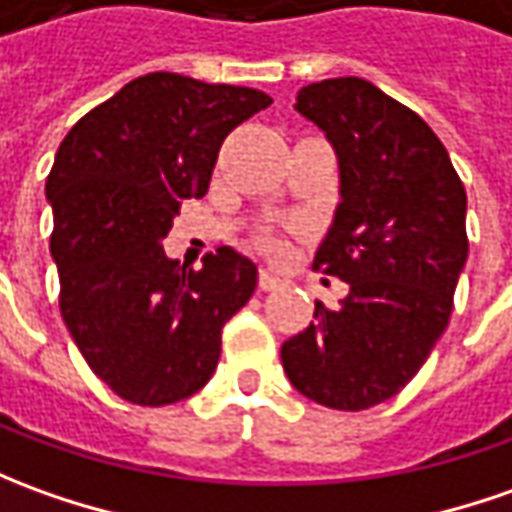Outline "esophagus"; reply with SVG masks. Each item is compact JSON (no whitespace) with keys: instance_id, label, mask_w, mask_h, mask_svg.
Listing matches in <instances>:
<instances>
[{"instance_id":"obj_1","label":"esophagus","mask_w":512,"mask_h":512,"mask_svg":"<svg viewBox=\"0 0 512 512\" xmlns=\"http://www.w3.org/2000/svg\"><path fill=\"white\" fill-rule=\"evenodd\" d=\"M257 283H260V288H263V291H277V288H283V280H280V277H277V274H274V271H269V269H260V280H257Z\"/></svg>"}]
</instances>
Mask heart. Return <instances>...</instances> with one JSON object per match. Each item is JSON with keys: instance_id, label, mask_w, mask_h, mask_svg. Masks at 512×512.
<instances>
[{"instance_id": "obj_1", "label": "heart", "mask_w": 512, "mask_h": 512, "mask_svg": "<svg viewBox=\"0 0 512 512\" xmlns=\"http://www.w3.org/2000/svg\"><path fill=\"white\" fill-rule=\"evenodd\" d=\"M269 246H271V249H274V243H269Z\"/></svg>"}]
</instances>
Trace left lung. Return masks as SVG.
Returning <instances> with one entry per match:
<instances>
[{
  "label": "left lung",
  "mask_w": 512,
  "mask_h": 512,
  "mask_svg": "<svg viewBox=\"0 0 512 512\" xmlns=\"http://www.w3.org/2000/svg\"><path fill=\"white\" fill-rule=\"evenodd\" d=\"M339 159V207L314 269L350 285L283 342L288 381L328 409L398 395L443 336L468 257L465 187L429 125L364 78L302 86L297 106Z\"/></svg>",
  "instance_id": "8db88e82"
}]
</instances>
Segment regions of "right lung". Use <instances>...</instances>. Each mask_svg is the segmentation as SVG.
I'll list each match as a JSON object with an SVG mask.
<instances>
[{"mask_svg": "<svg viewBox=\"0 0 512 512\" xmlns=\"http://www.w3.org/2000/svg\"><path fill=\"white\" fill-rule=\"evenodd\" d=\"M249 86L151 72L72 125L47 176L61 316L92 373L123 401L168 406L218 367L221 330L255 294L249 257L201 269L162 249L182 198L207 193L221 142L269 109Z\"/></svg>", "mask_w": 512, "mask_h": 512, "instance_id": "add662e5", "label": "right lung"}]
</instances>
